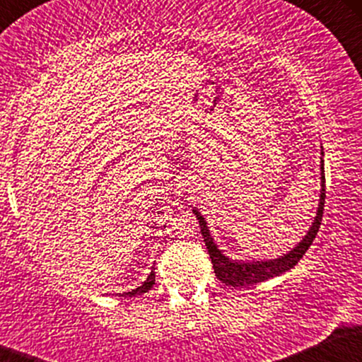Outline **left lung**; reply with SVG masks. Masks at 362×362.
Segmentation results:
<instances>
[{
	"instance_id": "left-lung-1",
	"label": "left lung",
	"mask_w": 362,
	"mask_h": 362,
	"mask_svg": "<svg viewBox=\"0 0 362 362\" xmlns=\"http://www.w3.org/2000/svg\"><path fill=\"white\" fill-rule=\"evenodd\" d=\"M322 158H320V199L317 214H315L313 221H311L306 235L300 240L296 247H293L288 253H282L277 259H252V260H236L223 253L218 243L214 242L213 235H211L209 226L204 216L201 214L199 209H192L195 218L199 219V226H201L202 238H204L207 252H209V259L213 262L214 274L219 281L224 284L233 286V288H242V286L255 284V282H262L271 277L281 276V274L291 271L294 265L303 259L310 245L313 243V238L317 236V231L320 228V221L323 216V204H325V170H323V148H322Z\"/></svg>"
}]
</instances>
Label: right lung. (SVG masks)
Instances as JSON below:
<instances>
[{
  "label": "right lung",
  "instance_id": "add662e5",
  "mask_svg": "<svg viewBox=\"0 0 362 362\" xmlns=\"http://www.w3.org/2000/svg\"><path fill=\"white\" fill-rule=\"evenodd\" d=\"M153 284H155V269H151V272L148 274L146 281H144L143 284L138 286V288L127 291V293H119V296H139V294L148 293V291L153 288Z\"/></svg>",
  "mask_w": 362,
  "mask_h": 362
}]
</instances>
